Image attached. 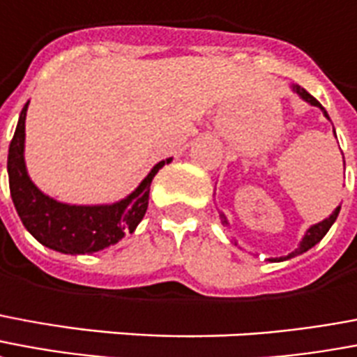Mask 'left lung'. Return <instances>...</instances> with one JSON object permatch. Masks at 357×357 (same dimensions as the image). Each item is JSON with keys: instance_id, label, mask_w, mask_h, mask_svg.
<instances>
[{"instance_id": "8db88e82", "label": "left lung", "mask_w": 357, "mask_h": 357, "mask_svg": "<svg viewBox=\"0 0 357 357\" xmlns=\"http://www.w3.org/2000/svg\"><path fill=\"white\" fill-rule=\"evenodd\" d=\"M291 89H293V92H297V94H299V96L303 98L305 102H308V104H310V105H316V107H319V109L324 112V115H326V117L329 119V115H327L326 109L321 107V104H319L318 100H316V98H314L312 94H308V92H306L305 89H303V86H299V84H293ZM339 212H340V206H337V208H335V212L331 213L329 218L324 219V221H319V223H316V225L310 227V229H308V231L305 232V236H303L299 248H297L295 252H291V253H289V255H286V257H280V259H278V257H276V259H271V261H286V259H291V257H295V255H301V253L308 252V250H310L312 245L318 244L319 240L326 236L327 231L331 229V225H333V223H335V219H337V215H339ZM221 223H223V225H229V223H227L225 215H221Z\"/></svg>"}]
</instances>
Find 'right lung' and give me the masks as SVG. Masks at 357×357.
<instances>
[{"mask_svg": "<svg viewBox=\"0 0 357 357\" xmlns=\"http://www.w3.org/2000/svg\"><path fill=\"white\" fill-rule=\"evenodd\" d=\"M28 104L20 112L17 130L9 145V157H7L10 199L24 227L38 242L54 252L68 253V255L94 253L117 244L126 232L134 231L144 219L149 204V187L153 178L172 158L160 160L158 165L153 166L144 181L126 199L119 202L98 206L58 202L39 191L26 170L24 139H26Z\"/></svg>", "mask_w": 357, "mask_h": 357, "instance_id": "right-lung-1", "label": "right lung"}]
</instances>
